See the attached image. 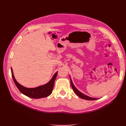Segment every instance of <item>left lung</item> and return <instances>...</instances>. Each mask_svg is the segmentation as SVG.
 <instances>
[{"instance_id": "1", "label": "left lung", "mask_w": 126, "mask_h": 126, "mask_svg": "<svg viewBox=\"0 0 126 126\" xmlns=\"http://www.w3.org/2000/svg\"><path fill=\"white\" fill-rule=\"evenodd\" d=\"M70 82H71V85L72 89H73L75 93V94L78 96L79 97H80L82 99H84L88 100H96L97 99V98H92V97H90L88 96H86V95L84 94H83L81 93L80 91H79L75 87V86L73 84V82H72L71 79L70 78Z\"/></svg>"}]
</instances>
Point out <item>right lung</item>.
I'll return each mask as SVG.
<instances>
[{
    "label": "right lung",
    "mask_w": 126,
    "mask_h": 126,
    "mask_svg": "<svg viewBox=\"0 0 126 126\" xmlns=\"http://www.w3.org/2000/svg\"><path fill=\"white\" fill-rule=\"evenodd\" d=\"M11 71L13 80L20 92L27 96L35 99L46 97L51 94L53 88H54L55 79L57 74H58V71L56 72L52 79L46 85L40 86L36 88H26L21 86L16 81V80L14 77L12 68H11Z\"/></svg>",
    "instance_id": "1"
}]
</instances>
